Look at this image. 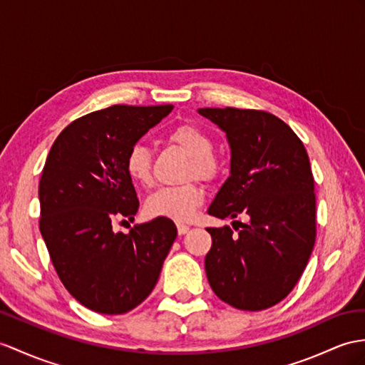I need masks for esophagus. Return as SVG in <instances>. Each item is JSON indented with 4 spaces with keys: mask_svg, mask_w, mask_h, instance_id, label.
I'll list each match as a JSON object with an SVG mask.
<instances>
[{
    "mask_svg": "<svg viewBox=\"0 0 365 365\" xmlns=\"http://www.w3.org/2000/svg\"><path fill=\"white\" fill-rule=\"evenodd\" d=\"M176 227H178V234H180V235H184V234H187V232H189V229H190V227H189L187 225H181V223H180V225H178Z\"/></svg>",
    "mask_w": 365,
    "mask_h": 365,
    "instance_id": "esophagus-1",
    "label": "esophagus"
}]
</instances>
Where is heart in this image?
I'll return each mask as SVG.
<instances>
[{"instance_id": "obj_1", "label": "heart", "mask_w": 365, "mask_h": 365, "mask_svg": "<svg viewBox=\"0 0 365 365\" xmlns=\"http://www.w3.org/2000/svg\"><path fill=\"white\" fill-rule=\"evenodd\" d=\"M168 140L190 158V172L209 180L217 173L218 164L212 156L213 142L201 128L184 123L168 133ZM125 170L131 181L147 185L152 181V155L144 144H135L127 153ZM204 201V190L189 182L159 187L147 198L145 209L152 217H165L175 221H189Z\"/></svg>"}]
</instances>
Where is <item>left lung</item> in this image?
Masks as SVG:
<instances>
[{"label": "left lung", "mask_w": 365, "mask_h": 365, "mask_svg": "<svg viewBox=\"0 0 365 365\" xmlns=\"http://www.w3.org/2000/svg\"><path fill=\"white\" fill-rule=\"evenodd\" d=\"M226 133L229 178L207 213L246 215L247 223L209 227L204 260L209 285L226 304L266 309L285 299L304 272L316 238V197L308 153L274 114L238 108H200Z\"/></svg>", "instance_id": "left-lung-1"}]
</instances>
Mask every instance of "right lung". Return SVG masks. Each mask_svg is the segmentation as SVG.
<instances>
[{
    "label": "right lung",
    "instance_id": "obj_1",
    "mask_svg": "<svg viewBox=\"0 0 365 365\" xmlns=\"http://www.w3.org/2000/svg\"><path fill=\"white\" fill-rule=\"evenodd\" d=\"M172 110L113 105L90 113L60 133L46 158L40 232L61 283L96 313L123 314L142 304L178 235L165 217L128 234L113 230L114 220H135L139 207L128 150Z\"/></svg>",
    "mask_w": 365,
    "mask_h": 365
}]
</instances>
